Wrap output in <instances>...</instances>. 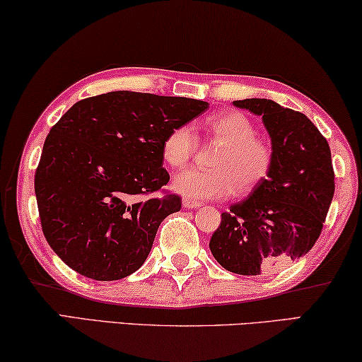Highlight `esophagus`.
I'll return each mask as SVG.
<instances>
[{"label":"esophagus","instance_id":"34e87169","mask_svg":"<svg viewBox=\"0 0 362 362\" xmlns=\"http://www.w3.org/2000/svg\"><path fill=\"white\" fill-rule=\"evenodd\" d=\"M200 205H202V204L195 202V200H189V199L182 200V206H185V209H199Z\"/></svg>","mask_w":362,"mask_h":362}]
</instances>
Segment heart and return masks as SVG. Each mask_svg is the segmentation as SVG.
Wrapping results in <instances>:
<instances>
[{
    "label": "heart",
    "instance_id": "heart-1",
    "mask_svg": "<svg viewBox=\"0 0 362 362\" xmlns=\"http://www.w3.org/2000/svg\"><path fill=\"white\" fill-rule=\"evenodd\" d=\"M206 132L221 147L211 157L213 168H189L177 173L173 186L180 194L194 200L224 199L235 191L240 194L268 177L274 163V149L242 112H221L209 118ZM197 149V138L191 127L171 129L163 141V158L170 167L182 168Z\"/></svg>",
    "mask_w": 362,
    "mask_h": 362
}]
</instances>
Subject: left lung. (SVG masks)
Instances as JSON below:
<instances>
[{
    "instance_id": "left-lung-1",
    "label": "left lung",
    "mask_w": 362,
    "mask_h": 362,
    "mask_svg": "<svg viewBox=\"0 0 362 362\" xmlns=\"http://www.w3.org/2000/svg\"><path fill=\"white\" fill-rule=\"evenodd\" d=\"M263 118L274 163L266 180L221 215L210 250L224 269L258 276L295 262L321 235L335 191L327 139L301 112L271 99L234 100Z\"/></svg>"
}]
</instances>
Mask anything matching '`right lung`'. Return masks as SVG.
<instances>
[{"mask_svg":"<svg viewBox=\"0 0 362 362\" xmlns=\"http://www.w3.org/2000/svg\"><path fill=\"white\" fill-rule=\"evenodd\" d=\"M209 103L112 91L78 100L45 141L35 173L41 229L62 262L94 281L123 279L144 264L157 229L181 210L163 141Z\"/></svg>","mask_w":362,"mask_h":362,"instance_id":"add662e5","label":"right lung"}]
</instances>
